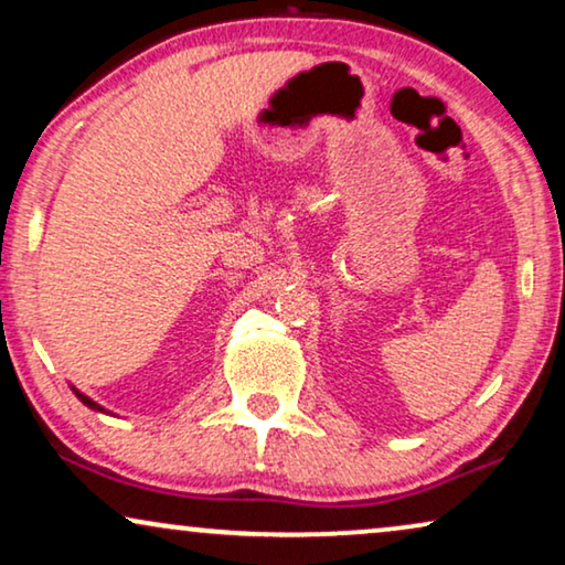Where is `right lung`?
<instances>
[{"label":"right lung","mask_w":565,"mask_h":565,"mask_svg":"<svg viewBox=\"0 0 565 565\" xmlns=\"http://www.w3.org/2000/svg\"><path fill=\"white\" fill-rule=\"evenodd\" d=\"M76 396H79L82 401H84V404H87V406H92V408H99L97 404H95V401H92V398H87V396H82V393L79 391H76ZM99 412H103V408H99Z\"/></svg>","instance_id":"add662e5"}]
</instances>
